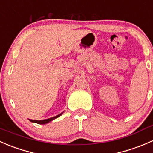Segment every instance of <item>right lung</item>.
Here are the masks:
<instances>
[{
    "label": "right lung",
    "instance_id": "add662e5",
    "mask_svg": "<svg viewBox=\"0 0 153 153\" xmlns=\"http://www.w3.org/2000/svg\"><path fill=\"white\" fill-rule=\"evenodd\" d=\"M62 114V113H61V114H58V115L56 116V117H51V118L45 119V120H30V119H29V120H30V121L33 122V123H39V124H46V123H49V122L52 121V120H54V119L57 118V117H59V116H61Z\"/></svg>",
    "mask_w": 153,
    "mask_h": 153
}]
</instances>
